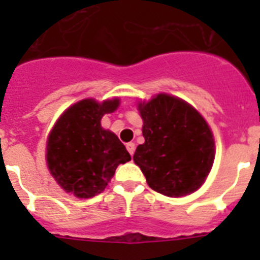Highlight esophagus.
<instances>
[{
  "label": "esophagus",
  "mask_w": 260,
  "mask_h": 260,
  "mask_svg": "<svg viewBox=\"0 0 260 260\" xmlns=\"http://www.w3.org/2000/svg\"><path fill=\"white\" fill-rule=\"evenodd\" d=\"M126 150H127L128 153L133 156V155H134V152H135V144L133 143V142L127 143V144H126Z\"/></svg>",
  "instance_id": "34e87169"
}]
</instances>
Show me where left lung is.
<instances>
[{
    "label": "left lung",
    "instance_id": "8db88e82",
    "mask_svg": "<svg viewBox=\"0 0 260 260\" xmlns=\"http://www.w3.org/2000/svg\"><path fill=\"white\" fill-rule=\"evenodd\" d=\"M144 143L135 150V164L151 189L167 197L191 194L212 168L215 142L203 117L187 103L160 93L139 104Z\"/></svg>",
    "mask_w": 260,
    "mask_h": 260
}]
</instances>
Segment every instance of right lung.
Here are the masks:
<instances>
[{
    "mask_svg": "<svg viewBox=\"0 0 260 260\" xmlns=\"http://www.w3.org/2000/svg\"><path fill=\"white\" fill-rule=\"evenodd\" d=\"M118 104V99L102 104L86 99L69 108L53 127L47 146L48 168L66 192L92 198L107 187L119 164L132 160L118 137L100 123Z\"/></svg>",
    "mask_w": 260,
    "mask_h": 260,
    "instance_id": "obj_1",
    "label": "right lung"
}]
</instances>
